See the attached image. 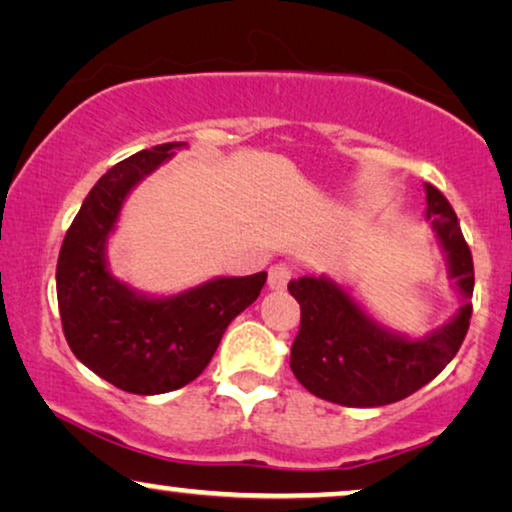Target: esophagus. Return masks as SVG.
Here are the masks:
<instances>
[{"instance_id": "34e87169", "label": "esophagus", "mask_w": 512, "mask_h": 512, "mask_svg": "<svg viewBox=\"0 0 512 512\" xmlns=\"http://www.w3.org/2000/svg\"><path fill=\"white\" fill-rule=\"evenodd\" d=\"M290 276H293V269H290L288 264H274V267L269 269V278H267L269 288L271 290H283L288 286Z\"/></svg>"}]
</instances>
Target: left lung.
Instances as JSON below:
<instances>
[{
    "label": "left lung",
    "instance_id": "1",
    "mask_svg": "<svg viewBox=\"0 0 512 512\" xmlns=\"http://www.w3.org/2000/svg\"><path fill=\"white\" fill-rule=\"evenodd\" d=\"M428 219L446 260V276L461 307L435 331L411 335L385 326L335 278L300 276L288 283L300 302V333L290 347V368L314 397L354 409L394 404L435 380L463 345L472 314L475 269L456 212L425 184Z\"/></svg>",
    "mask_w": 512,
    "mask_h": 512
}]
</instances>
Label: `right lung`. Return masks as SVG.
I'll use <instances>...</instances> for the list:
<instances>
[{
	"label": "right lung",
	"instance_id": "obj_1",
	"mask_svg": "<svg viewBox=\"0 0 512 512\" xmlns=\"http://www.w3.org/2000/svg\"><path fill=\"white\" fill-rule=\"evenodd\" d=\"M179 148L184 141L160 144L111 167L84 198L58 252V312L70 349L89 371L132 394H163L196 380L267 281V271L215 276L174 295H148L108 267V238L127 196Z\"/></svg>",
	"mask_w": 512,
	"mask_h": 512
}]
</instances>
